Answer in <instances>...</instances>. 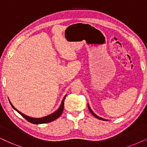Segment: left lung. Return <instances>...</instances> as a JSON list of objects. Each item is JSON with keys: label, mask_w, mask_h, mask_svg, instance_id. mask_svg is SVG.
Instances as JSON below:
<instances>
[{"label": "left lung", "mask_w": 147, "mask_h": 147, "mask_svg": "<svg viewBox=\"0 0 147 147\" xmlns=\"http://www.w3.org/2000/svg\"><path fill=\"white\" fill-rule=\"evenodd\" d=\"M88 109H89V111H90V113H92V114L93 115H94V117H96V118H97V119H101V120H104V121H107V120H106V119H102V118H101V117H98V116H97V115H96L95 114V113H94V112H93V111H92V109H90V106H89V105H88Z\"/></svg>", "instance_id": "1"}]
</instances>
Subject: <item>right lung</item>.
<instances>
[{"instance_id":"1","label":"right lung","mask_w":147,"mask_h":147,"mask_svg":"<svg viewBox=\"0 0 147 147\" xmlns=\"http://www.w3.org/2000/svg\"><path fill=\"white\" fill-rule=\"evenodd\" d=\"M65 98H66V96H65V97L64 98V99H63L62 104H61L60 108H59V109H57L55 112L52 113V114H51V115H48V116L44 117H42V118H32V117H28V116H26V115H24L23 113H22L21 112H20V111H18V110H17L16 108H15L13 106L11 105V103L10 102V104H11V105L12 106V107L13 108V109L17 111V112H18V113H20V114L24 118H25L28 121L30 122V123H32L34 124H41V123H49V122L53 121L57 119L61 115H62L63 110H64V102Z\"/></svg>"}]
</instances>
